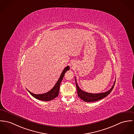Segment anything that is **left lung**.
Returning <instances> with one entry per match:
<instances>
[{
    "label": "left lung",
    "instance_id": "1",
    "mask_svg": "<svg viewBox=\"0 0 134 134\" xmlns=\"http://www.w3.org/2000/svg\"><path fill=\"white\" fill-rule=\"evenodd\" d=\"M74 78H75V85H76V89H77V95L80 98H81L82 100H83V101H84L85 102H91L97 101L101 100L105 97H106V96H107L111 92V91L114 88L115 84V82H116V81H115L113 86L108 91H107L105 92L99 93H91L86 92L82 90V89H80V88L79 87V86L77 84L76 80V79L75 77H74Z\"/></svg>",
    "mask_w": 134,
    "mask_h": 134
}]
</instances>
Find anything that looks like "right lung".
Masks as SVG:
<instances>
[{
    "label": "right lung",
    "instance_id": "obj_1",
    "mask_svg": "<svg viewBox=\"0 0 134 134\" xmlns=\"http://www.w3.org/2000/svg\"><path fill=\"white\" fill-rule=\"evenodd\" d=\"M69 68H70V67L68 66L64 68V69L63 70V71L62 72V74H60V75L58 81H57V82L55 84V85H54V86L48 92L45 93H43V94H36L32 93L28 90H27L29 91V92L31 94V95H32V96H33L34 98H35L38 100H40L41 101H51V100L54 99V98H55L56 97H57L58 96L59 93V90H60V84L63 79V77L65 75L66 72H67L68 70H69Z\"/></svg>",
    "mask_w": 134,
    "mask_h": 134
}]
</instances>
